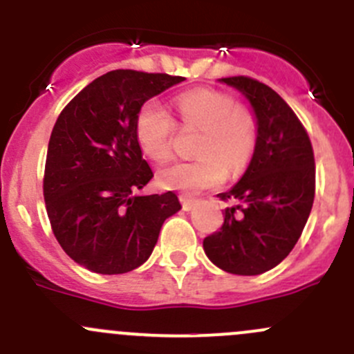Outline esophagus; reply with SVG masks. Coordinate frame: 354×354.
<instances>
[{
  "label": "esophagus",
  "mask_w": 354,
  "mask_h": 354,
  "mask_svg": "<svg viewBox=\"0 0 354 354\" xmlns=\"http://www.w3.org/2000/svg\"><path fill=\"white\" fill-rule=\"evenodd\" d=\"M180 202H181V207H183L185 210H192L195 205V200L187 197V195H180Z\"/></svg>",
  "instance_id": "obj_1"
}]
</instances>
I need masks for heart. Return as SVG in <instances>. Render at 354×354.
Segmentation results:
<instances>
[{
  "mask_svg": "<svg viewBox=\"0 0 354 354\" xmlns=\"http://www.w3.org/2000/svg\"><path fill=\"white\" fill-rule=\"evenodd\" d=\"M174 106L181 124L200 130L194 149L198 157L160 167V187L197 194L223 183L227 169L238 174L248 166L259 142V124L252 111L216 88L185 92ZM174 131L176 123L160 102L142 104L135 118V138L145 156L159 162L166 160L173 151Z\"/></svg>",
  "mask_w": 354,
  "mask_h": 354,
  "instance_id": "obj_1",
  "label": "heart"
}]
</instances>
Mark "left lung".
<instances>
[{"label":"left lung","instance_id":"left-lung-1","mask_svg":"<svg viewBox=\"0 0 354 354\" xmlns=\"http://www.w3.org/2000/svg\"><path fill=\"white\" fill-rule=\"evenodd\" d=\"M246 95L259 124V142L243 178L219 194L238 202L224 210L219 231L203 250L219 269L257 276L283 262L295 248L315 198V159L308 133L276 91L252 77H226Z\"/></svg>","mask_w":354,"mask_h":354}]
</instances>
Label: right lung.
<instances>
[{
	"label": "right lung",
	"instance_id": "right-lung-1",
	"mask_svg": "<svg viewBox=\"0 0 354 354\" xmlns=\"http://www.w3.org/2000/svg\"><path fill=\"white\" fill-rule=\"evenodd\" d=\"M183 77L113 70L82 88L51 131L46 210L66 255L97 274H123L151 257L160 226L181 209L173 192L137 197L152 180L135 138L145 101Z\"/></svg>",
	"mask_w": 354,
	"mask_h": 354
}]
</instances>
